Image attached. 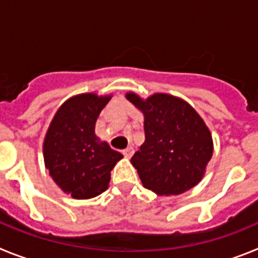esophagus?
Wrapping results in <instances>:
<instances>
[{"label":"esophagus","mask_w":258,"mask_h":258,"mask_svg":"<svg viewBox=\"0 0 258 258\" xmlns=\"http://www.w3.org/2000/svg\"><path fill=\"white\" fill-rule=\"evenodd\" d=\"M122 154H124V156L126 157V159H131V157L133 156V154H134L133 147H132V146H129V147H126V149H125L124 151H122Z\"/></svg>","instance_id":"34e87169"}]
</instances>
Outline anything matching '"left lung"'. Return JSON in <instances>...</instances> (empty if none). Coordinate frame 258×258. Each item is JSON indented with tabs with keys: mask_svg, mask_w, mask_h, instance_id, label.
Returning a JSON list of instances; mask_svg holds the SVG:
<instances>
[{
	"mask_svg": "<svg viewBox=\"0 0 258 258\" xmlns=\"http://www.w3.org/2000/svg\"><path fill=\"white\" fill-rule=\"evenodd\" d=\"M125 97L145 116L146 140L131 159L143 186L161 197L197 186L213 155V140L195 108L164 93L147 99L133 92Z\"/></svg>",
	"mask_w": 258,
	"mask_h": 258,
	"instance_id": "8db88e82",
	"label": "left lung"
}]
</instances>
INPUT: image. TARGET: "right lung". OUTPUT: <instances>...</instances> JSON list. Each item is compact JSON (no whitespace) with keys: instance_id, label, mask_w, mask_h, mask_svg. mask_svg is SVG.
Here are the masks:
<instances>
[{"instance_id":"1","label":"right lung","mask_w":258,"mask_h":258,"mask_svg":"<svg viewBox=\"0 0 258 258\" xmlns=\"http://www.w3.org/2000/svg\"><path fill=\"white\" fill-rule=\"evenodd\" d=\"M112 95L85 93L58 108L44 140L46 169L74 199H92L108 188L111 170L122 155L95 136V122Z\"/></svg>"}]
</instances>
